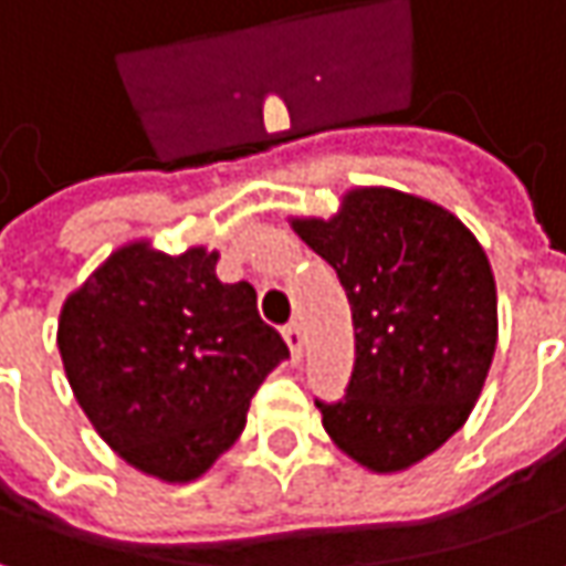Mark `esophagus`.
I'll list each match as a JSON object with an SVG mask.
<instances>
[{"label": "esophagus", "mask_w": 566, "mask_h": 566, "mask_svg": "<svg viewBox=\"0 0 566 566\" xmlns=\"http://www.w3.org/2000/svg\"><path fill=\"white\" fill-rule=\"evenodd\" d=\"M284 342H287V347H291V357L297 360L301 357V350H303V328H301V322H287L284 325Z\"/></svg>", "instance_id": "1"}]
</instances>
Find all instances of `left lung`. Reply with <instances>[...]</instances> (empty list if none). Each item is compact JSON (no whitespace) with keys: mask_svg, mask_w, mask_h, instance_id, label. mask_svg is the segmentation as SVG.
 I'll return each instance as SVG.
<instances>
[{"mask_svg":"<svg viewBox=\"0 0 566 566\" xmlns=\"http://www.w3.org/2000/svg\"><path fill=\"white\" fill-rule=\"evenodd\" d=\"M291 228L342 279L357 360L322 426L373 473L413 467L467 422L497 344L495 275L473 231L391 187L347 190L332 219Z\"/></svg>","mask_w":566,"mask_h":566,"instance_id":"1","label":"left lung"}]
</instances>
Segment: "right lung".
<instances>
[{"instance_id":"add662e5","label":"right lung","mask_w":566,"mask_h":566,"mask_svg":"<svg viewBox=\"0 0 566 566\" xmlns=\"http://www.w3.org/2000/svg\"><path fill=\"white\" fill-rule=\"evenodd\" d=\"M219 253L118 247L62 306L71 391L108 448L147 476L193 482L244 432L250 398L287 360L253 284H224Z\"/></svg>"}]
</instances>
